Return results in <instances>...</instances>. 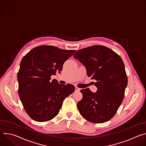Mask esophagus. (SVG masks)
<instances>
[{"instance_id":"obj_1","label":"esophagus","mask_w":146,"mask_h":146,"mask_svg":"<svg viewBox=\"0 0 146 146\" xmlns=\"http://www.w3.org/2000/svg\"><path fill=\"white\" fill-rule=\"evenodd\" d=\"M80 90V89L79 88H78V87H76L75 88V91L76 92H79Z\"/></svg>"}]
</instances>
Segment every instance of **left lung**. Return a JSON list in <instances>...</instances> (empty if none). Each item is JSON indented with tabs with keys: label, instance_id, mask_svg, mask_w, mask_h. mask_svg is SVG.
<instances>
[{
	"label": "left lung",
	"instance_id": "left-lung-1",
	"mask_svg": "<svg viewBox=\"0 0 146 146\" xmlns=\"http://www.w3.org/2000/svg\"><path fill=\"white\" fill-rule=\"evenodd\" d=\"M73 57L84 65L87 75L96 80L98 90L82 89L77 103L80 114L94 123H103L116 113L124 98L128 79L121 58L111 49L94 46L77 51Z\"/></svg>",
	"mask_w": 146,
	"mask_h": 146
}]
</instances>
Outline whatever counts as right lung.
Wrapping results in <instances>:
<instances>
[{
    "mask_svg": "<svg viewBox=\"0 0 146 146\" xmlns=\"http://www.w3.org/2000/svg\"><path fill=\"white\" fill-rule=\"evenodd\" d=\"M76 50L50 46L36 47L25 55L17 74L18 94L27 114L33 120L45 122L54 118L74 86L61 85L51 76L60 73L64 62Z\"/></svg>",
    "mask_w": 146,
    "mask_h": 146,
    "instance_id": "1",
    "label": "right lung"
}]
</instances>
